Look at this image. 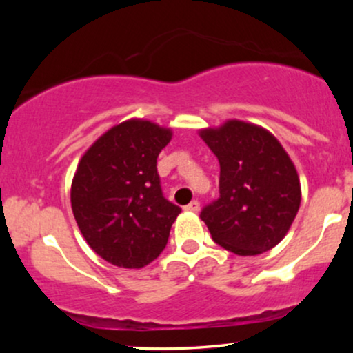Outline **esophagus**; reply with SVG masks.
<instances>
[{
	"label": "esophagus",
	"instance_id": "1",
	"mask_svg": "<svg viewBox=\"0 0 353 353\" xmlns=\"http://www.w3.org/2000/svg\"><path fill=\"white\" fill-rule=\"evenodd\" d=\"M184 209H185V210H190V212H197V210L201 209V202H199V201H192V202H189V204L185 205Z\"/></svg>",
	"mask_w": 353,
	"mask_h": 353
}]
</instances>
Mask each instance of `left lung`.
<instances>
[{
  "instance_id": "left-lung-1",
  "label": "left lung",
  "mask_w": 353,
  "mask_h": 353,
  "mask_svg": "<svg viewBox=\"0 0 353 353\" xmlns=\"http://www.w3.org/2000/svg\"><path fill=\"white\" fill-rule=\"evenodd\" d=\"M201 137L221 165L219 197L201 210L214 242L237 255L267 252L285 237L301 205V182L275 137L228 121Z\"/></svg>"
}]
</instances>
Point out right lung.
<instances>
[{"label":"right lung","mask_w":353,"mask_h":353,"mask_svg":"<svg viewBox=\"0 0 353 353\" xmlns=\"http://www.w3.org/2000/svg\"><path fill=\"white\" fill-rule=\"evenodd\" d=\"M171 129L131 119L111 128L81 157L71 208L86 242L112 265L141 269L159 257L181 214L164 197L157 156Z\"/></svg>","instance_id":"1"}]
</instances>
